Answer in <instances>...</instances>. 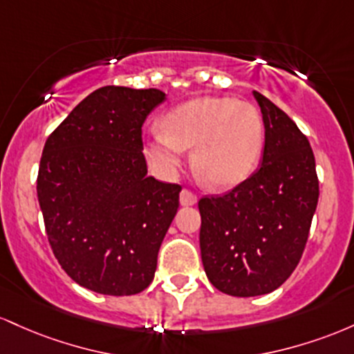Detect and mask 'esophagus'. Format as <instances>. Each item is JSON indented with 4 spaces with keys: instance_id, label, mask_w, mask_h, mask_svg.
Segmentation results:
<instances>
[{
    "instance_id": "esophagus-1",
    "label": "esophagus",
    "mask_w": 354,
    "mask_h": 354,
    "mask_svg": "<svg viewBox=\"0 0 354 354\" xmlns=\"http://www.w3.org/2000/svg\"><path fill=\"white\" fill-rule=\"evenodd\" d=\"M197 202V196L194 192H190V190L184 189L180 192V204L184 205V207H189V205H194Z\"/></svg>"
}]
</instances>
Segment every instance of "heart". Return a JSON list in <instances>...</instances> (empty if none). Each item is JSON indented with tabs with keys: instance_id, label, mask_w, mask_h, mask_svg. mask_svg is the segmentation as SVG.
I'll return each mask as SVG.
<instances>
[{
	"instance_id": "b5f03b06",
	"label": "heart",
	"mask_w": 354,
	"mask_h": 354,
	"mask_svg": "<svg viewBox=\"0 0 354 354\" xmlns=\"http://www.w3.org/2000/svg\"><path fill=\"white\" fill-rule=\"evenodd\" d=\"M194 147V167L210 187L241 184L263 156L264 122L259 110L230 97H197L180 103L150 127L145 156L158 172L174 176Z\"/></svg>"
}]
</instances>
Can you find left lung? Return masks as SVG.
<instances>
[{
  "label": "left lung",
  "mask_w": 354,
  "mask_h": 354,
  "mask_svg": "<svg viewBox=\"0 0 354 354\" xmlns=\"http://www.w3.org/2000/svg\"><path fill=\"white\" fill-rule=\"evenodd\" d=\"M261 167L237 187L198 201L201 254L209 281L229 296L272 292L303 256L319 184L308 138L264 95Z\"/></svg>",
  "instance_id": "8db88e82"
}]
</instances>
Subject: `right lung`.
Instances as JSON below:
<instances>
[{"label": "right lung", "instance_id": "obj_1", "mask_svg": "<svg viewBox=\"0 0 354 354\" xmlns=\"http://www.w3.org/2000/svg\"><path fill=\"white\" fill-rule=\"evenodd\" d=\"M157 88L103 86L50 135L37 192L55 257L71 279L106 296L149 288L178 209L180 185L149 177L142 144Z\"/></svg>", "mask_w": 354, "mask_h": 354}]
</instances>
